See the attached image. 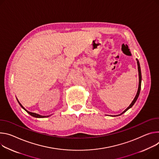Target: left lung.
<instances>
[{"label":"left lung","mask_w":159,"mask_h":159,"mask_svg":"<svg viewBox=\"0 0 159 159\" xmlns=\"http://www.w3.org/2000/svg\"><path fill=\"white\" fill-rule=\"evenodd\" d=\"M136 61H137V64H138V75H139V85H138V92H137V93H136V96H135V97H134V100H133V102H131V103L129 105V106L124 111V112H122L120 114H119V115H117V116H120V115H121V114H122L123 113H125V112H126L129 109H130L131 107H132V106L134 104V103L136 102V100L138 99V96H139V92H140V90H141V83H142V73H141V69H140V66H139V61H138V59H136Z\"/></svg>","instance_id":"left-lung-1"}]
</instances>
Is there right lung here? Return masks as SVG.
I'll use <instances>...</instances> for the list:
<instances>
[{
    "label": "right lung",
    "instance_id": "1",
    "mask_svg": "<svg viewBox=\"0 0 159 159\" xmlns=\"http://www.w3.org/2000/svg\"><path fill=\"white\" fill-rule=\"evenodd\" d=\"M17 102H18V103H19V104L20 105V106L24 109V110H25L30 115H31V116H33V117H37V118H43V117H48V116H40V115H39V114H35V113H33V112H29V111H28L27 110H26L23 107V105L20 103V102L18 101V100H17Z\"/></svg>",
    "mask_w": 159,
    "mask_h": 159
}]
</instances>
